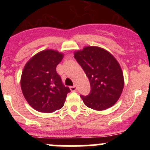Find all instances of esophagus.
<instances>
[{"mask_svg": "<svg viewBox=\"0 0 150 150\" xmlns=\"http://www.w3.org/2000/svg\"><path fill=\"white\" fill-rule=\"evenodd\" d=\"M70 90L71 91H75L77 90V86H70Z\"/></svg>", "mask_w": 150, "mask_h": 150, "instance_id": "esophagus-1", "label": "esophagus"}]
</instances>
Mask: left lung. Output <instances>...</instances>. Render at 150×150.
Here are the masks:
<instances>
[{
    "instance_id": "obj_1",
    "label": "left lung",
    "mask_w": 150,
    "mask_h": 150,
    "mask_svg": "<svg viewBox=\"0 0 150 150\" xmlns=\"http://www.w3.org/2000/svg\"><path fill=\"white\" fill-rule=\"evenodd\" d=\"M74 55L91 84L89 94L81 95L84 104L95 110H104L114 105L124 86L121 67L115 57L96 46L85 47Z\"/></svg>"
}]
</instances>
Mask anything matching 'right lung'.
I'll use <instances>...</instances> for the list:
<instances>
[{
    "label": "right lung",
    "mask_w": 150,
    "mask_h": 150,
    "mask_svg": "<svg viewBox=\"0 0 150 150\" xmlns=\"http://www.w3.org/2000/svg\"><path fill=\"white\" fill-rule=\"evenodd\" d=\"M63 54L54 50L38 53L25 65L21 88L29 104L38 112H52L64 106L69 88L63 84L57 66Z\"/></svg>",
    "instance_id": "obj_1"
}]
</instances>
